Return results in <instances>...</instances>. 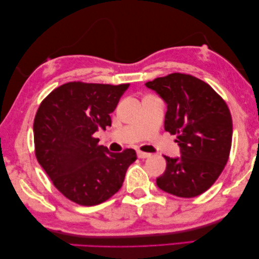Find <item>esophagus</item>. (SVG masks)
<instances>
[{"instance_id":"34e87169","label":"esophagus","mask_w":259,"mask_h":259,"mask_svg":"<svg viewBox=\"0 0 259 259\" xmlns=\"http://www.w3.org/2000/svg\"><path fill=\"white\" fill-rule=\"evenodd\" d=\"M138 156L140 157V158H148V157L152 156V154L145 153V152H141V150H139V152H138Z\"/></svg>"}]
</instances>
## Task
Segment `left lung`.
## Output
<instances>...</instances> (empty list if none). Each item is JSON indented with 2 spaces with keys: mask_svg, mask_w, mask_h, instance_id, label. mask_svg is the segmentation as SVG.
<instances>
[{
  "mask_svg": "<svg viewBox=\"0 0 259 259\" xmlns=\"http://www.w3.org/2000/svg\"><path fill=\"white\" fill-rule=\"evenodd\" d=\"M166 104L164 130L176 134L181 156H164L166 168L156 178L158 188L182 198H193L214 184L228 161L233 122L229 109L201 79L181 73L146 83Z\"/></svg>",
  "mask_w": 259,
  "mask_h": 259,
  "instance_id": "obj_1",
  "label": "left lung"
}]
</instances>
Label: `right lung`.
<instances>
[{"instance_id":"right-lung-1","label":"right lung","mask_w":259,"mask_h":259,"mask_svg":"<svg viewBox=\"0 0 259 259\" xmlns=\"http://www.w3.org/2000/svg\"><path fill=\"white\" fill-rule=\"evenodd\" d=\"M130 84L69 82L41 102L33 122L35 156L55 188L82 206L104 202L117 193L134 149L111 153L94 134L111 117Z\"/></svg>"}]
</instances>
